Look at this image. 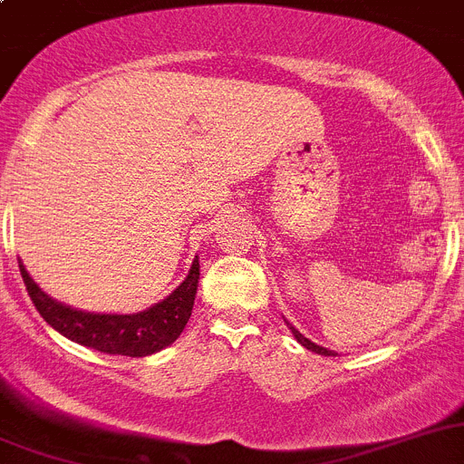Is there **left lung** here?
<instances>
[{
    "mask_svg": "<svg viewBox=\"0 0 464 464\" xmlns=\"http://www.w3.org/2000/svg\"><path fill=\"white\" fill-rule=\"evenodd\" d=\"M286 325H289L291 333H294V337H295V340L300 342V344L304 346V349H310V352H314V353H321V356H335V353L328 352V349H324V346L314 344V342H310V340H307V337H304V335H300V333L295 331V328H294V325H291V324H286Z\"/></svg>",
    "mask_w": 464,
    "mask_h": 464,
    "instance_id": "left-lung-1",
    "label": "left lung"
}]
</instances>
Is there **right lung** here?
Masks as SVG:
<instances>
[{
    "mask_svg": "<svg viewBox=\"0 0 464 464\" xmlns=\"http://www.w3.org/2000/svg\"><path fill=\"white\" fill-rule=\"evenodd\" d=\"M20 275L27 286V294L39 310V314L48 321L57 333L82 346L97 352L112 353V356H150L161 352L164 346L173 344L180 333L185 331L187 321L194 307L196 286H198V256L191 263V270L185 282L161 303L152 304L150 310L139 314H92V312L71 310L69 304L48 298L29 277L24 266L20 263Z\"/></svg>",
    "mask_w": 464,
    "mask_h": 464,
    "instance_id": "1",
    "label": "right lung"
}]
</instances>
